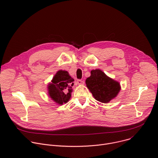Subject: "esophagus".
I'll return each instance as SVG.
<instances>
[{
    "label": "esophagus",
    "instance_id": "esophagus-1",
    "mask_svg": "<svg viewBox=\"0 0 158 158\" xmlns=\"http://www.w3.org/2000/svg\"><path fill=\"white\" fill-rule=\"evenodd\" d=\"M84 83L85 82H84L83 80H77V83H78V85H83Z\"/></svg>",
    "mask_w": 158,
    "mask_h": 158
}]
</instances>
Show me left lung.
<instances>
[{"instance_id": "obj_1", "label": "left lung", "mask_w": 158, "mask_h": 158, "mask_svg": "<svg viewBox=\"0 0 158 158\" xmlns=\"http://www.w3.org/2000/svg\"><path fill=\"white\" fill-rule=\"evenodd\" d=\"M90 74L85 83L95 100L108 103L116 98L121 90L118 81L107 76L99 69L92 70Z\"/></svg>"}]
</instances>
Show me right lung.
I'll list each match as a JSON object with an SVG mask.
<instances>
[{
  "mask_svg": "<svg viewBox=\"0 0 158 158\" xmlns=\"http://www.w3.org/2000/svg\"><path fill=\"white\" fill-rule=\"evenodd\" d=\"M74 79L67 71L59 70L48 84V95L58 105L68 102L71 97Z\"/></svg>",
  "mask_w": 158,
  "mask_h": 158,
  "instance_id": "right-lung-1",
  "label": "right lung"
}]
</instances>
